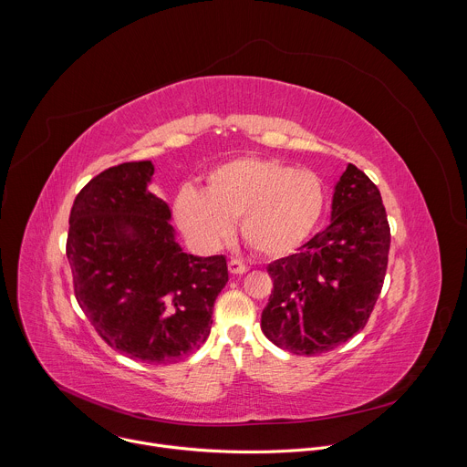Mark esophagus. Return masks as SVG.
Segmentation results:
<instances>
[{"mask_svg":"<svg viewBox=\"0 0 467 467\" xmlns=\"http://www.w3.org/2000/svg\"><path fill=\"white\" fill-rule=\"evenodd\" d=\"M249 268L247 265L242 262V260H238V258H231L229 260V272L233 274V275H242V274H245Z\"/></svg>","mask_w":467,"mask_h":467,"instance_id":"esophagus-1","label":"esophagus"}]
</instances>
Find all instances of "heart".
<instances>
[{"instance_id": "heart-1", "label": "heart", "mask_w": 467, "mask_h": 467, "mask_svg": "<svg viewBox=\"0 0 467 467\" xmlns=\"http://www.w3.org/2000/svg\"><path fill=\"white\" fill-rule=\"evenodd\" d=\"M325 186L317 173L277 159L240 157L209 171L205 193L184 186L173 203L181 229L199 245L216 247L240 218L245 244L264 256L296 251L317 225Z\"/></svg>"}]
</instances>
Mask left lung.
Masks as SVG:
<instances>
[{"instance_id":"obj_1","label":"left lung","mask_w":467,"mask_h":467,"mask_svg":"<svg viewBox=\"0 0 467 467\" xmlns=\"http://www.w3.org/2000/svg\"><path fill=\"white\" fill-rule=\"evenodd\" d=\"M389 223L375 182L349 164L332 199V222L272 262L274 290L262 310V332L277 348L314 357L362 330L384 285Z\"/></svg>"}]
</instances>
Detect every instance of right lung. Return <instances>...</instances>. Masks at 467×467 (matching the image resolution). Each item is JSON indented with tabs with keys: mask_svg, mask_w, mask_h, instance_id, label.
<instances>
[{
	"mask_svg": "<svg viewBox=\"0 0 467 467\" xmlns=\"http://www.w3.org/2000/svg\"><path fill=\"white\" fill-rule=\"evenodd\" d=\"M150 161L123 162L78 193L66 256L74 294L99 338L137 362L166 366L199 349L229 281L223 254L182 253L170 209L148 190Z\"/></svg>",
	"mask_w": 467,
	"mask_h": 467,
	"instance_id": "add662e5",
	"label": "right lung"
}]
</instances>
